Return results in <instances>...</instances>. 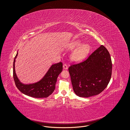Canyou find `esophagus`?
<instances>
[{
  "label": "esophagus",
  "mask_w": 130,
  "mask_h": 130,
  "mask_svg": "<svg viewBox=\"0 0 130 130\" xmlns=\"http://www.w3.org/2000/svg\"><path fill=\"white\" fill-rule=\"evenodd\" d=\"M63 69H65V70L68 69V66H67V65L66 64H64L63 65Z\"/></svg>",
  "instance_id": "obj_1"
}]
</instances>
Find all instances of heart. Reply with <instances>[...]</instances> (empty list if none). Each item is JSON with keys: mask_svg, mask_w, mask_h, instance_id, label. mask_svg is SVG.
I'll return each mask as SVG.
<instances>
[{"mask_svg": "<svg viewBox=\"0 0 130 130\" xmlns=\"http://www.w3.org/2000/svg\"><path fill=\"white\" fill-rule=\"evenodd\" d=\"M77 48L71 55V59L74 61L78 62L86 57L90 51V47L88 44H83L79 40H76L70 44L69 48L74 49Z\"/></svg>", "mask_w": 130, "mask_h": 130, "instance_id": "obj_1", "label": "heart"}]
</instances>
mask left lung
Wrapping results in <instances>:
<instances>
[{"instance_id": "obj_1", "label": "left lung", "mask_w": 130, "mask_h": 130, "mask_svg": "<svg viewBox=\"0 0 130 130\" xmlns=\"http://www.w3.org/2000/svg\"><path fill=\"white\" fill-rule=\"evenodd\" d=\"M75 93L83 98L99 94L111 79L112 62L110 55L103 45L85 60L71 65L68 69Z\"/></svg>"}]
</instances>
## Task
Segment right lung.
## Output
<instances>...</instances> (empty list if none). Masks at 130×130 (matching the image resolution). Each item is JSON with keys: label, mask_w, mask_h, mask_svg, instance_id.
<instances>
[{"label": "right lung", "mask_w": 130, "mask_h": 130, "mask_svg": "<svg viewBox=\"0 0 130 130\" xmlns=\"http://www.w3.org/2000/svg\"><path fill=\"white\" fill-rule=\"evenodd\" d=\"M13 64V77L17 87L21 93L35 98H46L48 97L55 90L56 83L58 75L62 71L63 64L61 62L53 64L41 80L36 83L24 84L19 80L14 69L15 58Z\"/></svg>", "instance_id": "obj_1"}]
</instances>
